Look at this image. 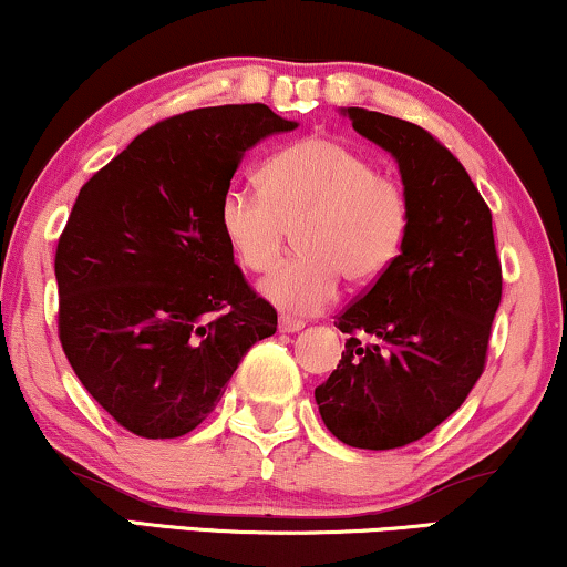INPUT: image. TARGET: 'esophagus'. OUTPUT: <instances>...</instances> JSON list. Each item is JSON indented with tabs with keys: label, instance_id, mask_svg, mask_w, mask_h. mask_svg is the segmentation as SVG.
I'll use <instances>...</instances> for the list:
<instances>
[{
	"label": "esophagus",
	"instance_id": "obj_1",
	"mask_svg": "<svg viewBox=\"0 0 567 567\" xmlns=\"http://www.w3.org/2000/svg\"><path fill=\"white\" fill-rule=\"evenodd\" d=\"M306 321L303 319H296V317H288V313H282L279 317V332H298V329H303Z\"/></svg>",
	"mask_w": 567,
	"mask_h": 567
}]
</instances>
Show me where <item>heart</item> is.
<instances>
[{
    "label": "heart",
    "mask_w": 567,
    "mask_h": 567,
    "mask_svg": "<svg viewBox=\"0 0 567 567\" xmlns=\"http://www.w3.org/2000/svg\"><path fill=\"white\" fill-rule=\"evenodd\" d=\"M411 227L405 185L342 141L311 135L271 154L261 190L227 188L219 230L243 269L269 271L292 230L298 254L277 267L264 296L290 313H319L340 277L367 285L398 259Z\"/></svg>",
    "instance_id": "b5f03b06"
}]
</instances>
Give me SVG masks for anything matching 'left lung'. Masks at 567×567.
I'll list each match as a JSON object with an SVG mask.
<instances>
[{"label": "left lung", "instance_id": "left-lung-1", "mask_svg": "<svg viewBox=\"0 0 567 567\" xmlns=\"http://www.w3.org/2000/svg\"><path fill=\"white\" fill-rule=\"evenodd\" d=\"M348 117L398 159L411 227L392 267L337 317L346 350L313 398L340 442L395 450L434 432L484 374L503 264L489 206L442 141L390 114L350 106Z\"/></svg>", "mask_w": 567, "mask_h": 567}]
</instances>
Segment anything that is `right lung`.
Masks as SVG:
<instances>
[{
	"mask_svg": "<svg viewBox=\"0 0 567 567\" xmlns=\"http://www.w3.org/2000/svg\"><path fill=\"white\" fill-rule=\"evenodd\" d=\"M296 123L267 104L162 120L78 193L54 254L70 367L127 432L172 440L217 408L277 311L219 230V200L254 143Z\"/></svg>",
	"mask_w": 567,
	"mask_h": 567,
	"instance_id": "obj_1",
	"label": "right lung"
}]
</instances>
